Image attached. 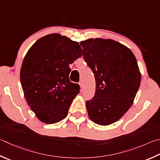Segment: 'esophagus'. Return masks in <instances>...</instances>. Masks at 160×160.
<instances>
[{"instance_id":"esophagus-1","label":"esophagus","mask_w":160,"mask_h":160,"mask_svg":"<svg viewBox=\"0 0 160 160\" xmlns=\"http://www.w3.org/2000/svg\"><path fill=\"white\" fill-rule=\"evenodd\" d=\"M79 85H80L81 89H83V88H84V84H83L82 81H80V82H79Z\"/></svg>"}]
</instances>
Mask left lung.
<instances>
[{"label":"left lung","mask_w":160,"mask_h":160,"mask_svg":"<svg viewBox=\"0 0 160 160\" xmlns=\"http://www.w3.org/2000/svg\"><path fill=\"white\" fill-rule=\"evenodd\" d=\"M84 59L94 74L95 95L86 101L90 120L106 126L117 122L132 106L141 74L129 48L111 39L81 41Z\"/></svg>","instance_id":"8db88e82"}]
</instances>
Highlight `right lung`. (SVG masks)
<instances>
[{
	"label": "right lung",
	"mask_w": 160,
	"mask_h": 160,
	"mask_svg": "<svg viewBox=\"0 0 160 160\" xmlns=\"http://www.w3.org/2000/svg\"><path fill=\"white\" fill-rule=\"evenodd\" d=\"M82 57L79 43L59 33L40 38L25 55L20 80L28 105L40 121L59 122L68 115L80 86L69 79L71 64Z\"/></svg>",
	"instance_id": "add662e5"
}]
</instances>
